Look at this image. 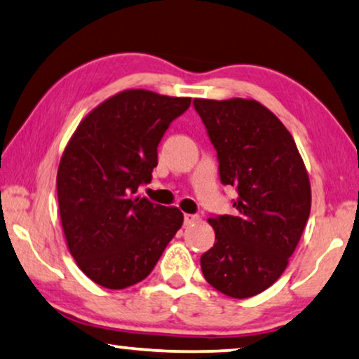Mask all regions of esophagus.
I'll return each instance as SVG.
<instances>
[{"label": "esophagus", "instance_id": "1", "mask_svg": "<svg viewBox=\"0 0 359 359\" xmlns=\"http://www.w3.org/2000/svg\"><path fill=\"white\" fill-rule=\"evenodd\" d=\"M198 219H200L198 215H192V213H185L184 215V224H185V226H189V224L198 222Z\"/></svg>", "mask_w": 359, "mask_h": 359}]
</instances>
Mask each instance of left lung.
Wrapping results in <instances>:
<instances>
[{"mask_svg":"<svg viewBox=\"0 0 359 359\" xmlns=\"http://www.w3.org/2000/svg\"><path fill=\"white\" fill-rule=\"evenodd\" d=\"M218 159L223 185L238 192L231 215L208 219L215 245L200 257L210 285L233 299L279 279L310 215V182L294 137L255 100H194Z\"/></svg>","mask_w":359,"mask_h":359,"instance_id":"left-lung-1","label":"left lung"}]
</instances>
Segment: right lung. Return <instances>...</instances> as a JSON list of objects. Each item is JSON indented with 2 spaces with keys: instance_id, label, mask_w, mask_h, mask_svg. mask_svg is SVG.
Wrapping results in <instances>:
<instances>
[{
  "instance_id": "1",
  "label": "right lung",
  "mask_w": 359,
  "mask_h": 359,
  "mask_svg": "<svg viewBox=\"0 0 359 359\" xmlns=\"http://www.w3.org/2000/svg\"><path fill=\"white\" fill-rule=\"evenodd\" d=\"M190 102L126 90L95 108L67 144L57 172L62 228L70 255L98 285L141 283L182 226L179 208L136 192L151 182L157 146Z\"/></svg>"
}]
</instances>
